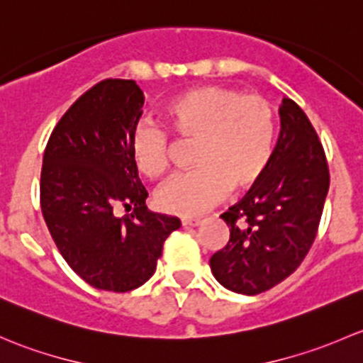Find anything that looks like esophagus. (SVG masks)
<instances>
[{
  "label": "esophagus",
  "instance_id": "34e87169",
  "mask_svg": "<svg viewBox=\"0 0 363 363\" xmlns=\"http://www.w3.org/2000/svg\"><path fill=\"white\" fill-rule=\"evenodd\" d=\"M201 222H203V220H199V218H182L183 227H197V225H201Z\"/></svg>",
  "mask_w": 363,
  "mask_h": 363
}]
</instances>
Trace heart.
Instances as JSON below:
<instances>
[{"label": "heart", "mask_w": 363, "mask_h": 363, "mask_svg": "<svg viewBox=\"0 0 363 363\" xmlns=\"http://www.w3.org/2000/svg\"><path fill=\"white\" fill-rule=\"evenodd\" d=\"M171 130L196 143L192 166L155 194L162 211L192 216L206 211L227 192L253 189L265 174L276 143V111L267 98L238 89L204 85L178 96L166 110ZM169 136L160 125L141 121L130 133V155L148 178L169 167Z\"/></svg>", "instance_id": "obj_1"}]
</instances>
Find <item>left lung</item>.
<instances>
[{"instance_id":"obj_1","label":"left lung","mask_w":363,"mask_h":363,"mask_svg":"<svg viewBox=\"0 0 363 363\" xmlns=\"http://www.w3.org/2000/svg\"><path fill=\"white\" fill-rule=\"evenodd\" d=\"M279 118L281 130L262 180L220 215L230 238L213 253L209 267L220 285L236 294H262L301 265L328 192L327 157L308 115L285 98Z\"/></svg>"}]
</instances>
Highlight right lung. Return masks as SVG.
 <instances>
[{"mask_svg": "<svg viewBox=\"0 0 363 363\" xmlns=\"http://www.w3.org/2000/svg\"><path fill=\"white\" fill-rule=\"evenodd\" d=\"M145 96L134 80L108 78L62 115L43 154L40 203L45 223L84 281L129 292L152 278L177 216L147 209L148 192L130 155V133ZM117 206L133 208L118 219Z\"/></svg>", "mask_w": 363, "mask_h": 363, "instance_id": "obj_1", "label": "right lung"}]
</instances>
